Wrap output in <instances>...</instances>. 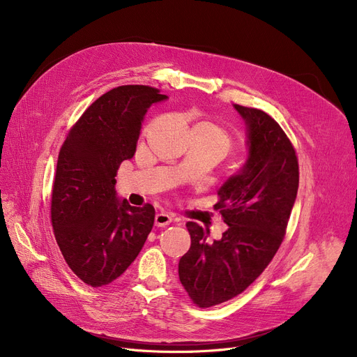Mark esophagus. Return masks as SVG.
I'll use <instances>...</instances> for the list:
<instances>
[{
  "label": "esophagus",
  "instance_id": "34e87169",
  "mask_svg": "<svg viewBox=\"0 0 357 357\" xmlns=\"http://www.w3.org/2000/svg\"><path fill=\"white\" fill-rule=\"evenodd\" d=\"M171 222H172V217L167 213H158L155 217V226H158V227L169 226Z\"/></svg>",
  "mask_w": 357,
  "mask_h": 357
}]
</instances>
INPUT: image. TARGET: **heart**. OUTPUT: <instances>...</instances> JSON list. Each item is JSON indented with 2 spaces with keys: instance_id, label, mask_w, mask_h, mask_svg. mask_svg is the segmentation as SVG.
<instances>
[{
  "instance_id": "1",
  "label": "heart",
  "mask_w": 357,
  "mask_h": 357,
  "mask_svg": "<svg viewBox=\"0 0 357 357\" xmlns=\"http://www.w3.org/2000/svg\"><path fill=\"white\" fill-rule=\"evenodd\" d=\"M192 130H198L204 137H207L208 140L218 144L222 149L224 155L230 152V150L233 149L234 142H233L231 135L220 124H215V123H211V121H204V123L197 124Z\"/></svg>"
}]
</instances>
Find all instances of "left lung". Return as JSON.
Masks as SVG:
<instances>
[{"label":"left lung","mask_w":357,"mask_h":357,"mask_svg":"<svg viewBox=\"0 0 357 357\" xmlns=\"http://www.w3.org/2000/svg\"><path fill=\"white\" fill-rule=\"evenodd\" d=\"M234 108L248 126L249 155L218 190L214 210L229 229L210 245L208 230L186 222L191 248L178 266L182 287L199 308L229 301L266 269L285 237L298 191V158L282 127L261 109Z\"/></svg>","instance_id":"left-lung-1"}]
</instances>
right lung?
Masks as SVG:
<instances>
[{"label": "right lung", "mask_w": 357, "mask_h": 357, "mask_svg": "<svg viewBox=\"0 0 357 357\" xmlns=\"http://www.w3.org/2000/svg\"><path fill=\"white\" fill-rule=\"evenodd\" d=\"M123 85L93 101L72 126L53 179L50 217L68 266L92 288L111 284L140 253L152 231L153 205L131 207L116 192L121 162L136 152L149 107L166 96Z\"/></svg>", "instance_id": "1"}]
</instances>
